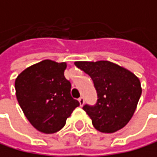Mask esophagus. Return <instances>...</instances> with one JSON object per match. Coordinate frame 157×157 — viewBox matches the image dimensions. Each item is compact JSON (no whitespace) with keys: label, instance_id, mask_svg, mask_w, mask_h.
<instances>
[{"label":"esophagus","instance_id":"esophagus-1","mask_svg":"<svg viewBox=\"0 0 157 157\" xmlns=\"http://www.w3.org/2000/svg\"><path fill=\"white\" fill-rule=\"evenodd\" d=\"M78 101H79L80 106H82V105H84V99H83V97H80V98L78 99Z\"/></svg>","mask_w":157,"mask_h":157}]
</instances>
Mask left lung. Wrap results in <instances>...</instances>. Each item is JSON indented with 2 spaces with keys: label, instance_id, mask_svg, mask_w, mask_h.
Segmentation results:
<instances>
[{
  "label": "left lung",
  "instance_id": "1",
  "mask_svg": "<svg viewBox=\"0 0 157 157\" xmlns=\"http://www.w3.org/2000/svg\"><path fill=\"white\" fill-rule=\"evenodd\" d=\"M75 65L91 77L97 90L96 105L83 106L94 128L105 133L123 128L133 116L140 99L139 78L124 67L106 60L77 61Z\"/></svg>",
  "mask_w": 157,
  "mask_h": 157
}]
</instances>
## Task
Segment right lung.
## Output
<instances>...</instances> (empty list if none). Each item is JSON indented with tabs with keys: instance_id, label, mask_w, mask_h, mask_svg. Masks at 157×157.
<instances>
[{
	"instance_id": "1",
	"label": "right lung",
	"mask_w": 157,
	"mask_h": 157,
	"mask_svg": "<svg viewBox=\"0 0 157 157\" xmlns=\"http://www.w3.org/2000/svg\"><path fill=\"white\" fill-rule=\"evenodd\" d=\"M66 62L50 59L29 66L15 80L17 101L29 123L43 133L60 130L79 102L64 77Z\"/></svg>"
}]
</instances>
